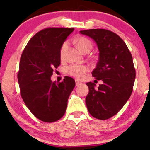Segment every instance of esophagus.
Returning <instances> with one entry per match:
<instances>
[{"mask_svg":"<svg viewBox=\"0 0 150 150\" xmlns=\"http://www.w3.org/2000/svg\"><path fill=\"white\" fill-rule=\"evenodd\" d=\"M81 84L82 83H81V82H79L78 80H76V86H79V85H81Z\"/></svg>","mask_w":150,"mask_h":150,"instance_id":"1","label":"esophagus"}]
</instances>
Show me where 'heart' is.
<instances>
[{"instance_id": "1", "label": "heart", "mask_w": 150, "mask_h": 150, "mask_svg": "<svg viewBox=\"0 0 150 150\" xmlns=\"http://www.w3.org/2000/svg\"><path fill=\"white\" fill-rule=\"evenodd\" d=\"M76 43L77 47L82 52L87 50H91L92 46L91 43L87 38L81 37V38H79L76 40ZM67 42H65L61 46L60 50V54L61 57L63 56V54H64V53L67 50ZM87 71L88 68L85 65H71V66L67 68V72L69 75L74 76L78 79H83Z\"/></svg>"}]
</instances>
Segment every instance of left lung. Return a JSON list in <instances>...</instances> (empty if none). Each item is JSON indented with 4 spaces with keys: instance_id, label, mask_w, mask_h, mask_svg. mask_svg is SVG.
I'll return each mask as SVG.
<instances>
[{
    "instance_id": "obj_1",
    "label": "left lung",
    "mask_w": 150,
    "mask_h": 150,
    "mask_svg": "<svg viewBox=\"0 0 150 150\" xmlns=\"http://www.w3.org/2000/svg\"><path fill=\"white\" fill-rule=\"evenodd\" d=\"M93 40L99 50V59L93 77L103 83L89 82L85 98L89 113L98 120H107L116 115L132 94L136 72L132 54L122 38L108 30L97 28L81 30Z\"/></svg>"
}]
</instances>
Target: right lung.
<instances>
[{
    "mask_svg": "<svg viewBox=\"0 0 150 150\" xmlns=\"http://www.w3.org/2000/svg\"><path fill=\"white\" fill-rule=\"evenodd\" d=\"M74 28H47L29 40L20 61L18 81L26 106L37 118L54 122L64 115L69 96L75 87L72 78L52 82L61 63L60 50Z\"/></svg>",
    "mask_w": 150,
    "mask_h": 150,
    "instance_id": "1",
    "label": "right lung"
}]
</instances>
